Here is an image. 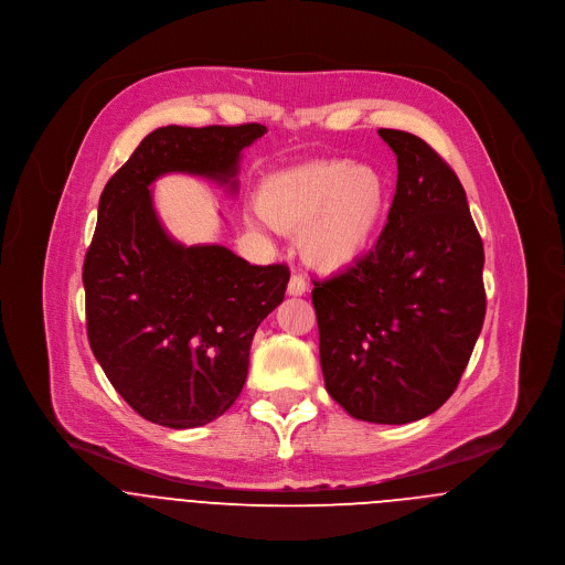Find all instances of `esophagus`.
<instances>
[{
	"mask_svg": "<svg viewBox=\"0 0 565 565\" xmlns=\"http://www.w3.org/2000/svg\"><path fill=\"white\" fill-rule=\"evenodd\" d=\"M307 289H309L307 278H305L302 274H294L291 280H289V285H287V294H289V296H302V294H307Z\"/></svg>",
	"mask_w": 565,
	"mask_h": 565,
	"instance_id": "esophagus-1",
	"label": "esophagus"
}]
</instances>
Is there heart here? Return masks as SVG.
Segmentation results:
<instances>
[{
  "instance_id": "1",
  "label": "heart",
  "mask_w": 565,
  "mask_h": 565,
  "mask_svg": "<svg viewBox=\"0 0 565 565\" xmlns=\"http://www.w3.org/2000/svg\"><path fill=\"white\" fill-rule=\"evenodd\" d=\"M388 201V177L349 159H322L271 174L258 190L263 218L282 232L300 230L305 258L322 269L344 267L364 254Z\"/></svg>"
}]
</instances>
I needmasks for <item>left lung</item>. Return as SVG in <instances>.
Returning <instances> with one entry per match:
<instances>
[{"label":"left lung","mask_w":565,"mask_h":565,"mask_svg":"<svg viewBox=\"0 0 565 565\" xmlns=\"http://www.w3.org/2000/svg\"><path fill=\"white\" fill-rule=\"evenodd\" d=\"M397 188L375 247L313 280L329 395L355 419L406 424L457 388L486 316L483 243L452 168L419 137L380 128Z\"/></svg>","instance_id":"left-lung-1"}]
</instances>
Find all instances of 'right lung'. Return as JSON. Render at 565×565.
I'll list each match as a JSON object with an SVG mask.
<instances>
[{"label": "right lung", "mask_w": 565, "mask_h": 565, "mask_svg": "<svg viewBox=\"0 0 565 565\" xmlns=\"http://www.w3.org/2000/svg\"><path fill=\"white\" fill-rule=\"evenodd\" d=\"M265 132L260 124L159 128L102 192L84 260L88 340L110 384L148 422L194 428L223 415L243 391L252 338L289 282L287 265L174 243L150 185L188 172L236 190L241 152Z\"/></svg>", "instance_id": "1"}]
</instances>
